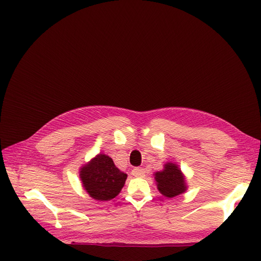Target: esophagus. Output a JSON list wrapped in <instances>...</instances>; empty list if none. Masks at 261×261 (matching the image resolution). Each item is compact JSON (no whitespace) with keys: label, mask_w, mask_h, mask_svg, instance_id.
<instances>
[{"label":"esophagus","mask_w":261,"mask_h":261,"mask_svg":"<svg viewBox=\"0 0 261 261\" xmlns=\"http://www.w3.org/2000/svg\"><path fill=\"white\" fill-rule=\"evenodd\" d=\"M132 175L135 177H143L145 175V171L144 169H139V168H135L132 170Z\"/></svg>","instance_id":"34e87169"}]
</instances>
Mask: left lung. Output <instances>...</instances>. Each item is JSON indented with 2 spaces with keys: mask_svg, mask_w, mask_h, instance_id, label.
Returning <instances> with one entry per match:
<instances>
[{
  "mask_svg": "<svg viewBox=\"0 0 261 261\" xmlns=\"http://www.w3.org/2000/svg\"><path fill=\"white\" fill-rule=\"evenodd\" d=\"M154 176L158 189L164 197L172 198L185 192V179L176 164L167 163L164 170L162 172H156Z\"/></svg>",
  "mask_w": 261,
  "mask_h": 261,
  "instance_id": "1",
  "label": "left lung"
}]
</instances>
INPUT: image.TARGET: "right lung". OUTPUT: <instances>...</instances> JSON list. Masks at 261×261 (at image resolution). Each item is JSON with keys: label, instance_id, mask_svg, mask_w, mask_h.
Instances as JSON below:
<instances>
[{"label": "right lung", "instance_id": "add662e5", "mask_svg": "<svg viewBox=\"0 0 261 261\" xmlns=\"http://www.w3.org/2000/svg\"><path fill=\"white\" fill-rule=\"evenodd\" d=\"M127 175L121 172L109 155L99 154L82 168L83 185L93 199L110 200L120 194Z\"/></svg>", "mask_w": 261, "mask_h": 261}]
</instances>
